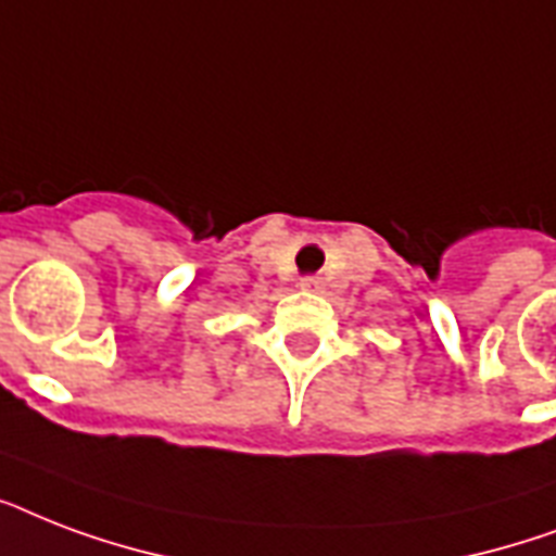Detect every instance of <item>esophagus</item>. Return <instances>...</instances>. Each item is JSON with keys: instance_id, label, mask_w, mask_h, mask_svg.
<instances>
[{"instance_id": "34e87169", "label": "esophagus", "mask_w": 556, "mask_h": 556, "mask_svg": "<svg viewBox=\"0 0 556 556\" xmlns=\"http://www.w3.org/2000/svg\"><path fill=\"white\" fill-rule=\"evenodd\" d=\"M300 286L305 288V291H323L326 288V282H323V277H303V282Z\"/></svg>"}]
</instances>
